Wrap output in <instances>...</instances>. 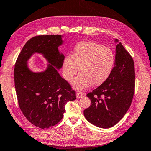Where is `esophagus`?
I'll use <instances>...</instances> for the list:
<instances>
[{"label":"esophagus","instance_id":"34e87169","mask_svg":"<svg viewBox=\"0 0 151 151\" xmlns=\"http://www.w3.org/2000/svg\"><path fill=\"white\" fill-rule=\"evenodd\" d=\"M84 96V94H83L82 92H76V97H77V99H80V98H82V97Z\"/></svg>","mask_w":151,"mask_h":151}]
</instances>
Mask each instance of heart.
<instances>
[{
	"label": "heart",
	"mask_w": 151,
	"mask_h": 151,
	"mask_svg": "<svg viewBox=\"0 0 151 151\" xmlns=\"http://www.w3.org/2000/svg\"><path fill=\"white\" fill-rule=\"evenodd\" d=\"M112 50L94 42H82L76 46L73 55H68L63 62L64 78L71 82L80 67L81 73L72 82L76 89L82 90L91 84L99 86L109 77L115 66Z\"/></svg>",
	"instance_id": "1"
}]
</instances>
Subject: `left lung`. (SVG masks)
<instances>
[{
	"mask_svg": "<svg viewBox=\"0 0 151 151\" xmlns=\"http://www.w3.org/2000/svg\"><path fill=\"white\" fill-rule=\"evenodd\" d=\"M118 42L117 40H115ZM115 66L105 82L86 96L91 105L83 111L86 119L101 128L117 124L131 105L135 89L133 59L121 42L116 46Z\"/></svg>",
	"mask_w": 151,
	"mask_h": 151,
	"instance_id": "obj_1",
	"label": "left lung"
}]
</instances>
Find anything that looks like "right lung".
Returning a JSON list of instances; mask_svg holds the SVG:
<instances>
[{"label": "right lung", "instance_id": "add662e5", "mask_svg": "<svg viewBox=\"0 0 151 151\" xmlns=\"http://www.w3.org/2000/svg\"><path fill=\"white\" fill-rule=\"evenodd\" d=\"M63 42L61 35L33 37L25 43L15 65L14 80L20 109L31 124L42 129L58 124L65 112L66 103L76 99L75 90L57 71L65 59L58 49ZM36 52L49 63L42 73H34L27 65Z\"/></svg>", "mask_w": 151, "mask_h": 151}]
</instances>
